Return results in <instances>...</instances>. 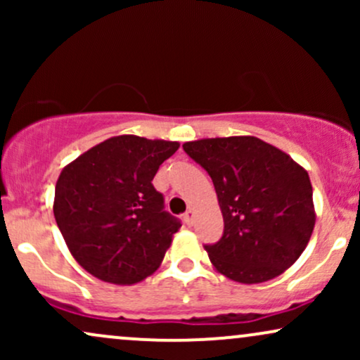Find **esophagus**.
<instances>
[{
  "mask_svg": "<svg viewBox=\"0 0 360 360\" xmlns=\"http://www.w3.org/2000/svg\"><path fill=\"white\" fill-rule=\"evenodd\" d=\"M183 220H184V223H186V225H188V226H193V223H194V210H193V208H189L188 212L184 213Z\"/></svg>",
  "mask_w": 360,
  "mask_h": 360,
  "instance_id": "obj_1",
  "label": "esophagus"
}]
</instances>
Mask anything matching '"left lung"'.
Masks as SVG:
<instances>
[{
  "label": "left lung",
  "mask_w": 360,
  "mask_h": 360,
  "mask_svg": "<svg viewBox=\"0 0 360 360\" xmlns=\"http://www.w3.org/2000/svg\"><path fill=\"white\" fill-rule=\"evenodd\" d=\"M183 148L212 177L223 214L221 238L205 245L214 269L242 284L289 269L315 229L307 169L250 135L201 139Z\"/></svg>",
  "instance_id": "obj_1"
}]
</instances>
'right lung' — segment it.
<instances>
[{
  "instance_id": "add662e5",
  "label": "right lung",
  "mask_w": 360,
  "mask_h": 360,
  "mask_svg": "<svg viewBox=\"0 0 360 360\" xmlns=\"http://www.w3.org/2000/svg\"><path fill=\"white\" fill-rule=\"evenodd\" d=\"M179 142L118 135L62 169L53 217L77 264L111 284L154 274L179 230L152 179Z\"/></svg>"
}]
</instances>
